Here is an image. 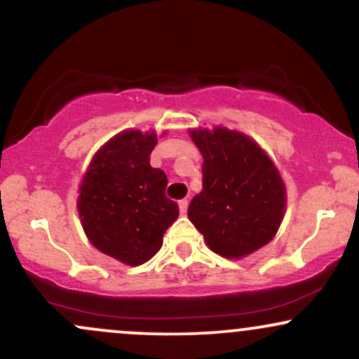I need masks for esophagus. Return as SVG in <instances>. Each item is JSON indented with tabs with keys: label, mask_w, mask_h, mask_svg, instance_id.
Instances as JSON below:
<instances>
[{
	"label": "esophagus",
	"mask_w": 359,
	"mask_h": 359,
	"mask_svg": "<svg viewBox=\"0 0 359 359\" xmlns=\"http://www.w3.org/2000/svg\"><path fill=\"white\" fill-rule=\"evenodd\" d=\"M187 208H189V201H187V199L179 201V209H180V212H182V214L187 212Z\"/></svg>",
	"instance_id": "34e87169"
}]
</instances>
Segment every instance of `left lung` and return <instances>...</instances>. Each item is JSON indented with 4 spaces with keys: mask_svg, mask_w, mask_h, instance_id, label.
<instances>
[{
    "mask_svg": "<svg viewBox=\"0 0 359 359\" xmlns=\"http://www.w3.org/2000/svg\"><path fill=\"white\" fill-rule=\"evenodd\" d=\"M203 155V191L187 216L214 253L248 257L277 234L287 205L278 168L248 135L224 126L189 131Z\"/></svg>",
    "mask_w": 359,
    "mask_h": 359,
    "instance_id": "8db88e82",
    "label": "left lung"
}]
</instances>
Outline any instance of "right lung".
I'll use <instances>...</instances> for the list:
<instances>
[{
    "mask_svg": "<svg viewBox=\"0 0 359 359\" xmlns=\"http://www.w3.org/2000/svg\"><path fill=\"white\" fill-rule=\"evenodd\" d=\"M155 145V131L114 135L94 154L77 197L88 240L130 266L154 257L179 217V205L165 196V172L150 165Z\"/></svg>",
    "mask_w": 359,
    "mask_h": 359,
    "instance_id": "obj_1",
    "label": "right lung"
}]
</instances>
